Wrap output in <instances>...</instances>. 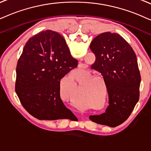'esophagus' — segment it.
Listing matches in <instances>:
<instances>
[{"label":"esophagus","mask_w":151,"mask_h":151,"mask_svg":"<svg viewBox=\"0 0 151 151\" xmlns=\"http://www.w3.org/2000/svg\"><path fill=\"white\" fill-rule=\"evenodd\" d=\"M77 74L78 76H79V77H80V76L83 75V72H82V71H80V70H78V71L77 72Z\"/></svg>","instance_id":"34e87169"}]
</instances>
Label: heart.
Wrapping results in <instances>:
<instances>
[{
	"mask_svg": "<svg viewBox=\"0 0 151 151\" xmlns=\"http://www.w3.org/2000/svg\"><path fill=\"white\" fill-rule=\"evenodd\" d=\"M72 79V81L74 82V79Z\"/></svg>",
	"mask_w": 151,
	"mask_h": 151,
	"instance_id": "obj_1",
	"label": "heart"
}]
</instances>
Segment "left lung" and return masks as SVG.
I'll return each mask as SVG.
<instances>
[{"label":"left lung","instance_id":"1","mask_svg":"<svg viewBox=\"0 0 151 151\" xmlns=\"http://www.w3.org/2000/svg\"><path fill=\"white\" fill-rule=\"evenodd\" d=\"M90 49L95 56L91 68L103 76L109 105L105 113L89 118L96 123L116 127L128 118L139 99L141 75L136 54L123 37L111 32L95 37Z\"/></svg>","mask_w":151,"mask_h":151}]
</instances>
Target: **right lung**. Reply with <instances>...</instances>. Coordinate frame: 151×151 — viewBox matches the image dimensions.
Returning <instances> with one entry per match:
<instances>
[{
	"mask_svg": "<svg viewBox=\"0 0 151 151\" xmlns=\"http://www.w3.org/2000/svg\"><path fill=\"white\" fill-rule=\"evenodd\" d=\"M77 65L59 33L47 30L30 37L16 69L15 91L25 109L39 120L74 119L60 99V81Z\"/></svg>",
	"mask_w": 151,
	"mask_h": 151,
	"instance_id": "obj_1",
	"label": "right lung"
}]
</instances>
